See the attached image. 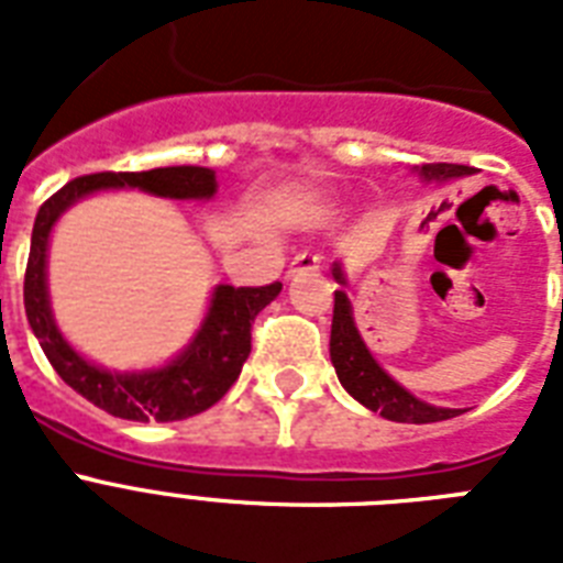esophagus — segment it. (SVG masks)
I'll return each instance as SVG.
<instances>
[{
    "mask_svg": "<svg viewBox=\"0 0 563 563\" xmlns=\"http://www.w3.org/2000/svg\"><path fill=\"white\" fill-rule=\"evenodd\" d=\"M321 263H324V256H321V254H312V251H303V254H298V256H295V260H291L289 274L318 272V268H321Z\"/></svg>",
    "mask_w": 563,
    "mask_h": 563,
    "instance_id": "34e87169",
    "label": "esophagus"
}]
</instances>
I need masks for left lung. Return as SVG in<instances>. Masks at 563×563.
<instances>
[{
  "mask_svg": "<svg viewBox=\"0 0 563 563\" xmlns=\"http://www.w3.org/2000/svg\"><path fill=\"white\" fill-rule=\"evenodd\" d=\"M471 172V166H459V163H427V166H420L418 175L423 180L444 184V180L464 178ZM333 277L335 283L344 286V272L339 263L333 268ZM330 360H333V368L339 374V383L344 385V391L351 394L353 400H360L365 409L379 411L385 420H397V423H435V420H446L459 415V409H438V406L418 400L397 379L385 374L383 365L371 356V351L362 342L356 321H353L351 300H347L342 289L335 291Z\"/></svg>",
  "mask_w": 563,
  "mask_h": 563,
  "instance_id": "8db88e82",
  "label": "left lung"
}]
</instances>
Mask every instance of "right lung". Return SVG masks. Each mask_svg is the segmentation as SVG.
Returning a JSON list of instances; mask_svg holds the SVG:
<instances>
[{
	"label": "right lung",
	"instance_id": "1",
	"mask_svg": "<svg viewBox=\"0 0 563 563\" xmlns=\"http://www.w3.org/2000/svg\"><path fill=\"white\" fill-rule=\"evenodd\" d=\"M99 189H140V192L178 198V201H207L216 195V172L203 166H166L152 172H99L69 180L40 207L31 230L29 265H25V316L37 335L40 347L52 368L69 388L87 397L113 418L125 420H184L201 415L219 402L239 379V371L251 353V324L254 318L280 295L283 283L272 286H216L210 309L187 351L169 365L152 371H104L84 360L57 330L46 289V251L55 221L84 195Z\"/></svg>",
	"mask_w": 563,
	"mask_h": 563
}]
</instances>
